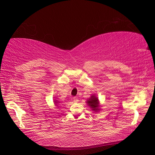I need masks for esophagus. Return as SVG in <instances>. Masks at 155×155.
<instances>
[{"label":"esophagus","instance_id":"obj_1","mask_svg":"<svg viewBox=\"0 0 155 155\" xmlns=\"http://www.w3.org/2000/svg\"><path fill=\"white\" fill-rule=\"evenodd\" d=\"M73 101H74V102H78V97H73Z\"/></svg>","mask_w":155,"mask_h":155}]
</instances>
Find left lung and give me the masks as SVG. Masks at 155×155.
<instances>
[{
	"label": "left lung",
	"mask_w": 155,
	"mask_h": 155,
	"mask_svg": "<svg viewBox=\"0 0 155 155\" xmlns=\"http://www.w3.org/2000/svg\"><path fill=\"white\" fill-rule=\"evenodd\" d=\"M87 104L91 108L92 110L95 112L100 110L99 100H98V98L94 94L92 95L90 98H88L87 101Z\"/></svg>",
	"instance_id": "obj_1"
}]
</instances>
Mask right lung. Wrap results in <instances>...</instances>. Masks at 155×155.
<instances>
[{"label": "right lung", "mask_w": 155, "mask_h": 155, "mask_svg": "<svg viewBox=\"0 0 155 155\" xmlns=\"http://www.w3.org/2000/svg\"><path fill=\"white\" fill-rule=\"evenodd\" d=\"M54 102H55V103H56V104H58V102H57V101H55Z\"/></svg>", "instance_id": "obj_1"}]
</instances>
